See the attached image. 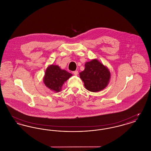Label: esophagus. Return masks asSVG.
<instances>
[{"label": "esophagus", "instance_id": "34e87169", "mask_svg": "<svg viewBox=\"0 0 151 151\" xmlns=\"http://www.w3.org/2000/svg\"><path fill=\"white\" fill-rule=\"evenodd\" d=\"M73 73L75 75H78V71H75L73 72Z\"/></svg>", "mask_w": 151, "mask_h": 151}]
</instances>
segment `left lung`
<instances>
[{"label": "left lung", "mask_w": 151, "mask_h": 151, "mask_svg": "<svg viewBox=\"0 0 151 151\" xmlns=\"http://www.w3.org/2000/svg\"><path fill=\"white\" fill-rule=\"evenodd\" d=\"M80 77L87 90L97 92L108 86L110 73L104 65L97 59H93L86 62L85 70L80 72Z\"/></svg>", "instance_id": "1"}]
</instances>
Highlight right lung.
Masks as SVG:
<instances>
[{
    "label": "right lung",
    "instance_id": "obj_1",
    "mask_svg": "<svg viewBox=\"0 0 151 151\" xmlns=\"http://www.w3.org/2000/svg\"><path fill=\"white\" fill-rule=\"evenodd\" d=\"M72 76L65 70H61L59 66L51 65L45 72L43 81L46 86L57 92L61 90L62 86Z\"/></svg>",
    "mask_w": 151,
    "mask_h": 151
}]
</instances>
